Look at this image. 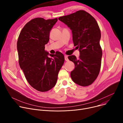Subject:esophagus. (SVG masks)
Instances as JSON below:
<instances>
[{"label": "esophagus", "mask_w": 123, "mask_h": 123, "mask_svg": "<svg viewBox=\"0 0 123 123\" xmlns=\"http://www.w3.org/2000/svg\"><path fill=\"white\" fill-rule=\"evenodd\" d=\"M65 60L66 61H68V56H67V55H65Z\"/></svg>", "instance_id": "esophagus-1"}]
</instances>
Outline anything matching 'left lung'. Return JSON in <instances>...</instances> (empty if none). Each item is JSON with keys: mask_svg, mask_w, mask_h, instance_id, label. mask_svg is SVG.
<instances>
[{"mask_svg": "<svg viewBox=\"0 0 123 123\" xmlns=\"http://www.w3.org/2000/svg\"><path fill=\"white\" fill-rule=\"evenodd\" d=\"M58 19L72 31L74 46L80 51L78 58L74 55L68 56L75 65L71 78L80 86H90L98 77L101 65L102 50L98 24L92 15L84 10L60 17Z\"/></svg>", "mask_w": 123, "mask_h": 123, "instance_id": "1", "label": "left lung"}]
</instances>
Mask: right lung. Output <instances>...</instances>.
I'll return each mask as SVG.
<instances>
[{"label":"right lung","mask_w":123,"mask_h":123,"mask_svg":"<svg viewBox=\"0 0 123 123\" xmlns=\"http://www.w3.org/2000/svg\"><path fill=\"white\" fill-rule=\"evenodd\" d=\"M57 21V18L31 19L22 29L17 42L20 67L29 84L41 92H47L55 85L65 61L61 52L50 55L52 58H49L45 50L50 31Z\"/></svg>","instance_id":"1"}]
</instances>
